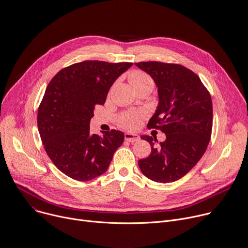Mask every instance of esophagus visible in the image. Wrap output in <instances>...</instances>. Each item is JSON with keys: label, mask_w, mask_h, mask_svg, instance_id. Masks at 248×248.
Masks as SVG:
<instances>
[{"label": "esophagus", "mask_w": 248, "mask_h": 248, "mask_svg": "<svg viewBox=\"0 0 248 248\" xmlns=\"http://www.w3.org/2000/svg\"><path fill=\"white\" fill-rule=\"evenodd\" d=\"M124 140L129 141V142H136L140 140V137L138 134H133V133H125L124 134Z\"/></svg>", "instance_id": "obj_1"}]
</instances>
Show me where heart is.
Instances as JSON below:
<instances>
[{
    "label": "heart",
    "instance_id": "b5f03b06",
    "mask_svg": "<svg viewBox=\"0 0 248 248\" xmlns=\"http://www.w3.org/2000/svg\"><path fill=\"white\" fill-rule=\"evenodd\" d=\"M129 82L132 85V87L139 91L140 89L143 88H149L153 89L154 82L152 78L145 72L141 70H133L130 72L129 76ZM144 114L142 111L137 110V111H127L124 112L119 117V124L125 128V129H136L140 126Z\"/></svg>",
    "mask_w": 248,
    "mask_h": 248
}]
</instances>
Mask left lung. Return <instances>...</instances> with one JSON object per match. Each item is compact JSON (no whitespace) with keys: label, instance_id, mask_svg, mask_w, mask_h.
<instances>
[{"label":"left lung","instance_id":"left-lung-1","mask_svg":"<svg viewBox=\"0 0 248 248\" xmlns=\"http://www.w3.org/2000/svg\"><path fill=\"white\" fill-rule=\"evenodd\" d=\"M136 65L149 74L158 88L159 104L147 127L159 129L166 140L142 136L151 153L139 160L144 176L158 183H170L185 176L204 155L213 128L210 92L199 76L186 67L158 61Z\"/></svg>","mask_w":248,"mask_h":248}]
</instances>
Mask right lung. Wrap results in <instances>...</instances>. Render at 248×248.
<instances>
[{"label": "right lung", "mask_w": 248, "mask_h": 248, "mask_svg": "<svg viewBox=\"0 0 248 248\" xmlns=\"http://www.w3.org/2000/svg\"><path fill=\"white\" fill-rule=\"evenodd\" d=\"M132 65L88 60L61 69L49 82L38 108L41 141L53 164L65 175L89 181L107 171L124 132L103 137L90 132L97 105H104L111 85Z\"/></svg>", "instance_id": "1"}]
</instances>
